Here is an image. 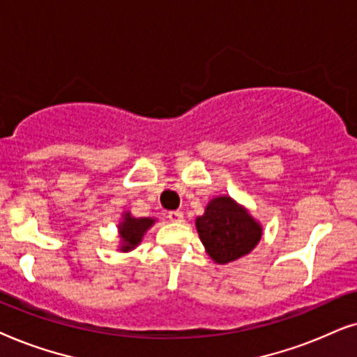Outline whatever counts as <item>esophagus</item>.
Returning a JSON list of instances; mask_svg holds the SVG:
<instances>
[{"instance_id":"34e87169","label":"esophagus","mask_w":357,"mask_h":357,"mask_svg":"<svg viewBox=\"0 0 357 357\" xmlns=\"http://www.w3.org/2000/svg\"><path fill=\"white\" fill-rule=\"evenodd\" d=\"M168 218L171 222L181 223L184 220V215H183V212H179V211H171V212H168Z\"/></svg>"}]
</instances>
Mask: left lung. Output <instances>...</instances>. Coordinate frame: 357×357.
<instances>
[{
	"label": "left lung",
	"mask_w": 357,
	"mask_h": 357,
	"mask_svg": "<svg viewBox=\"0 0 357 357\" xmlns=\"http://www.w3.org/2000/svg\"><path fill=\"white\" fill-rule=\"evenodd\" d=\"M196 227L207 253L218 264L248 255L261 240V227L253 217L230 197H217L208 202Z\"/></svg>",
	"instance_id": "obj_1"
}]
</instances>
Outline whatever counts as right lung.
<instances>
[{
    "label": "right lung",
    "mask_w": 357,
    "mask_h": 357,
    "mask_svg": "<svg viewBox=\"0 0 357 357\" xmlns=\"http://www.w3.org/2000/svg\"><path fill=\"white\" fill-rule=\"evenodd\" d=\"M153 218H134L130 213H126L121 223V236L123 240L122 251H129L140 243L142 236L153 225Z\"/></svg>",
    "instance_id": "obj_1"
}]
</instances>
